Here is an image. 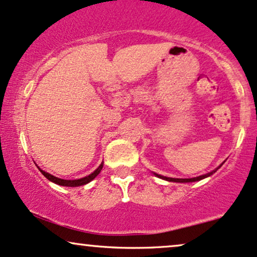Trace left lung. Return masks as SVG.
Segmentation results:
<instances>
[{"mask_svg": "<svg viewBox=\"0 0 257 257\" xmlns=\"http://www.w3.org/2000/svg\"><path fill=\"white\" fill-rule=\"evenodd\" d=\"M224 162H225V161H223L222 164H220L218 167H216L215 170H212L211 172H209V173L203 174V175H199V177L188 178V179H183V178H170V177H165V175H160V174H158V173H154V172H153V174H154L155 177L160 178V179H164V180H166V181H172V183H193V181H199V180H201V179H205V178L210 177V175H212L213 173H215V172L218 171L219 168L223 166Z\"/></svg>", "mask_w": 257, "mask_h": 257, "instance_id": "1", "label": "left lung"}]
</instances>
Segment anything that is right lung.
<instances>
[{"mask_svg":"<svg viewBox=\"0 0 257 257\" xmlns=\"http://www.w3.org/2000/svg\"><path fill=\"white\" fill-rule=\"evenodd\" d=\"M102 168H103V162H102V164H100L99 166L97 167L96 170L93 171L92 173H91V174L86 175V177H84V178H80V179H74V180L60 179V178L54 177V175H52V174H50V173H47V172L42 171V170H40V168H39V170H40L41 173L44 174L45 177H46L48 180L52 181V183H54V184H57V185H60V186H66V187H77V186H83V185H86V184H89L90 181H92V180L95 179V178L97 177V175L99 174V172L102 171Z\"/></svg>","mask_w":257,"mask_h":257,"instance_id":"right-lung-1","label":"right lung"}]
</instances>
